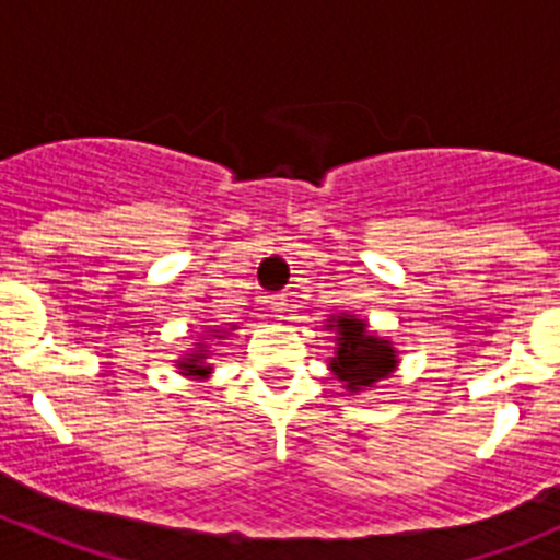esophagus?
I'll return each instance as SVG.
<instances>
[{
  "mask_svg": "<svg viewBox=\"0 0 560 560\" xmlns=\"http://www.w3.org/2000/svg\"><path fill=\"white\" fill-rule=\"evenodd\" d=\"M269 308L275 311V316H285V311H289V294H271Z\"/></svg>",
  "mask_w": 560,
  "mask_h": 560,
  "instance_id": "1",
  "label": "esophagus"
}]
</instances>
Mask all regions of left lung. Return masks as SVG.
Here are the masks:
<instances>
[{"instance_id": "1", "label": "left lung", "mask_w": 560, "mask_h": 560, "mask_svg": "<svg viewBox=\"0 0 560 560\" xmlns=\"http://www.w3.org/2000/svg\"><path fill=\"white\" fill-rule=\"evenodd\" d=\"M325 330H334V355L328 359L330 375L341 381L350 395L375 387L378 381L389 378L398 370L400 359L389 336L370 330V323L359 314H334L325 323Z\"/></svg>"}]
</instances>
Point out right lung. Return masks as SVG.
<instances>
[{"mask_svg": "<svg viewBox=\"0 0 560 560\" xmlns=\"http://www.w3.org/2000/svg\"><path fill=\"white\" fill-rule=\"evenodd\" d=\"M232 330H237L235 323H230L224 328V325H215V328H205V336H199V339L192 341V348H187L185 353L179 355V359L173 361L176 364V373L187 375V378H196V381H207L212 375V345H219V341H224L226 336L232 334Z\"/></svg>", "mask_w": 560, "mask_h": 560, "instance_id": "1", "label": "right lung"}]
</instances>
